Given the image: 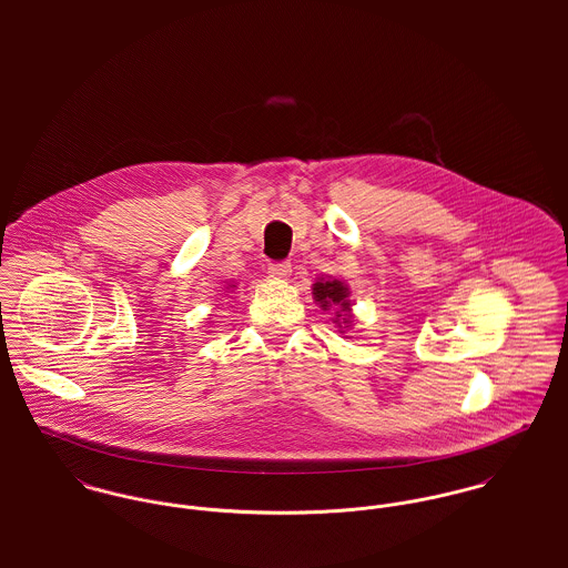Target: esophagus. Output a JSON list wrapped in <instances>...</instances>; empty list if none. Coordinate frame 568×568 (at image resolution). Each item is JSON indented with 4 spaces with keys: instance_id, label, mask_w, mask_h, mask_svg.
Masks as SVG:
<instances>
[{
    "instance_id": "esophagus-1",
    "label": "esophagus",
    "mask_w": 568,
    "mask_h": 568,
    "mask_svg": "<svg viewBox=\"0 0 568 568\" xmlns=\"http://www.w3.org/2000/svg\"><path fill=\"white\" fill-rule=\"evenodd\" d=\"M268 273L273 277H288L291 275V262H271Z\"/></svg>"
}]
</instances>
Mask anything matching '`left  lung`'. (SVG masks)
Instances as JSON below:
<instances>
[{
	"label": "left lung",
	"mask_w": 568,
	"mask_h": 568,
	"mask_svg": "<svg viewBox=\"0 0 568 568\" xmlns=\"http://www.w3.org/2000/svg\"><path fill=\"white\" fill-rule=\"evenodd\" d=\"M313 295H315V302H320L322 304V308L327 311V308H338V311H334V324L345 325V327H349L352 324V315H349V291H347V286H343V282H338V280H320V282H315V286H313Z\"/></svg>",
	"instance_id": "8db88e82"
}]
</instances>
